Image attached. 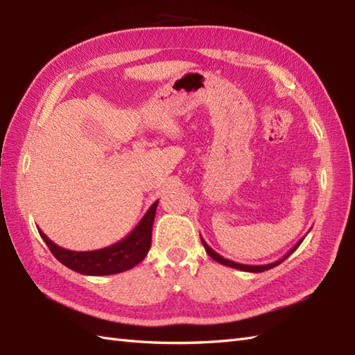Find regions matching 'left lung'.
<instances>
[{
  "label": "left lung",
  "instance_id": "left-lung-1",
  "mask_svg": "<svg viewBox=\"0 0 355 355\" xmlns=\"http://www.w3.org/2000/svg\"><path fill=\"white\" fill-rule=\"evenodd\" d=\"M201 236V235H200ZM305 239V236L302 238V239H299L297 243H296V245H294L291 250L288 252V253H285L281 259H277L276 262H271V263H266V266H247V263H239V262H233V261H230V259H225V258H223L221 254H218L212 247H209V244L206 243L205 239L201 238V243H202V245H205V248H206V252H207V254L210 256V258H212L214 261H216V262H220V263H223V266H227V267H232V268H236V270H241V271H248V273H262V271H267V270H270V268H273V267H276V266H279V263L281 262H284L286 258H288V256L293 253V252H296L297 250V247L302 244V241Z\"/></svg>",
  "mask_w": 355,
  "mask_h": 355
}]
</instances>
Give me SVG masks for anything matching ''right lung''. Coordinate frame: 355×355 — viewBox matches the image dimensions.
I'll return each mask as SVG.
<instances>
[{"label": "right lung", "mask_w": 355, "mask_h": 355, "mask_svg": "<svg viewBox=\"0 0 355 355\" xmlns=\"http://www.w3.org/2000/svg\"><path fill=\"white\" fill-rule=\"evenodd\" d=\"M158 200L148 209L145 216L135 225L134 230L119 243L108 245L99 250L92 252H74L59 247L53 243L45 233L37 229L44 243L49 245L50 252L55 258L69 267L73 271L88 276H108L117 275L122 271L131 270L139 262L145 259L150 248V239H153V224L155 218Z\"/></svg>", "instance_id": "right-lung-1"}]
</instances>
